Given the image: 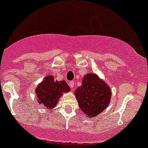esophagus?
I'll return each instance as SVG.
<instances>
[{"instance_id": "esophagus-1", "label": "esophagus", "mask_w": 148, "mask_h": 148, "mask_svg": "<svg viewBox=\"0 0 148 148\" xmlns=\"http://www.w3.org/2000/svg\"><path fill=\"white\" fill-rule=\"evenodd\" d=\"M69 86H70V88H71V89H74V81H70L69 82Z\"/></svg>"}]
</instances>
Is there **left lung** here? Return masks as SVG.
<instances>
[{
    "mask_svg": "<svg viewBox=\"0 0 148 148\" xmlns=\"http://www.w3.org/2000/svg\"><path fill=\"white\" fill-rule=\"evenodd\" d=\"M74 94L79 108L88 117H95L105 110L111 98L108 85L93 73L83 77L82 85L76 89Z\"/></svg>",
    "mask_w": 148,
    "mask_h": 148,
    "instance_id": "8db88e82",
    "label": "left lung"
}]
</instances>
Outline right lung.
Listing matches in <instances>:
<instances>
[{"mask_svg":"<svg viewBox=\"0 0 148 148\" xmlns=\"http://www.w3.org/2000/svg\"><path fill=\"white\" fill-rule=\"evenodd\" d=\"M70 90L69 86L64 80L55 81L52 76H47L45 80L38 85L36 93L40 104L47 109L54 108L57 104L59 98L65 92Z\"/></svg>","mask_w":148,"mask_h":148,"instance_id":"right-lung-1","label":"right lung"}]
</instances>
